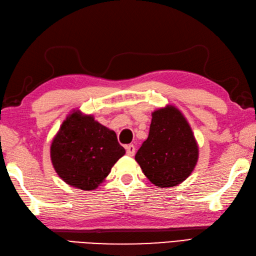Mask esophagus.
<instances>
[{
  "label": "esophagus",
  "mask_w": 256,
  "mask_h": 256,
  "mask_svg": "<svg viewBox=\"0 0 256 256\" xmlns=\"http://www.w3.org/2000/svg\"><path fill=\"white\" fill-rule=\"evenodd\" d=\"M126 153H127L128 156L132 157V156L136 154V148H134V145H132V144L127 145V146H126Z\"/></svg>",
  "instance_id": "esophagus-1"
}]
</instances>
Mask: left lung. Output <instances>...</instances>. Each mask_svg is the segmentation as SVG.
Instances as JSON below:
<instances>
[{"label": "left lung", "mask_w": 256, "mask_h": 256, "mask_svg": "<svg viewBox=\"0 0 256 256\" xmlns=\"http://www.w3.org/2000/svg\"><path fill=\"white\" fill-rule=\"evenodd\" d=\"M199 148L192 127L183 113L167 104L152 113L150 134L134 160L155 186L172 188L194 171Z\"/></svg>", "instance_id": "obj_1"}]
</instances>
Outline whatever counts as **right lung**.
<instances>
[{"label": "right lung", "instance_id": "obj_1", "mask_svg": "<svg viewBox=\"0 0 256 256\" xmlns=\"http://www.w3.org/2000/svg\"><path fill=\"white\" fill-rule=\"evenodd\" d=\"M125 153L115 131L80 110L66 117L50 144L54 171L68 185L82 190L98 188Z\"/></svg>", "mask_w": 256, "mask_h": 256}]
</instances>
